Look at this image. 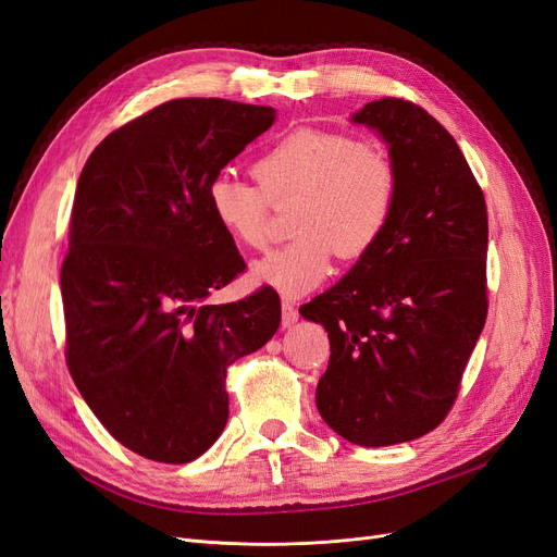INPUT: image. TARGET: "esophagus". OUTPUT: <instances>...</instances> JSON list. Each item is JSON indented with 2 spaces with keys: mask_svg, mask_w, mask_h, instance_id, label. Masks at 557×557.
Here are the masks:
<instances>
[{
  "mask_svg": "<svg viewBox=\"0 0 557 557\" xmlns=\"http://www.w3.org/2000/svg\"><path fill=\"white\" fill-rule=\"evenodd\" d=\"M281 325L283 327H290V325H295L297 323V318H299V311H297V307H295V301H290V299H283L281 301Z\"/></svg>",
  "mask_w": 557,
  "mask_h": 557,
  "instance_id": "1",
  "label": "esophagus"
}]
</instances>
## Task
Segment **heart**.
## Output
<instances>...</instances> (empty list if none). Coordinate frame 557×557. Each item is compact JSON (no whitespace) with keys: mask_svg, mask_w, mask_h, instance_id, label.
Here are the masks:
<instances>
[{"mask_svg":"<svg viewBox=\"0 0 557 557\" xmlns=\"http://www.w3.org/2000/svg\"><path fill=\"white\" fill-rule=\"evenodd\" d=\"M256 183L221 174L209 183V209L230 237L264 250L274 207L295 205L297 239L252 267V278L305 295L323 283L334 250L344 260L367 256L397 209L399 174L381 150L348 134L299 127L269 146L252 164Z\"/></svg>","mask_w":557,"mask_h":557,"instance_id":"obj_1","label":"heart"}]
</instances>
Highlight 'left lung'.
Instances as JSON below:
<instances>
[{"instance_id":"1","label":"left lung","mask_w":557,"mask_h":557,"mask_svg":"<svg viewBox=\"0 0 557 557\" xmlns=\"http://www.w3.org/2000/svg\"><path fill=\"white\" fill-rule=\"evenodd\" d=\"M399 174L383 239L299 313L323 323L315 387L325 423L358 446H393L448 416L487 315V211L460 146L407 99L364 104Z\"/></svg>"}]
</instances>
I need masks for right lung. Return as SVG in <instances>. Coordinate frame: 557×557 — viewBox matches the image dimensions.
Returning <instances> with one entry per match:
<instances>
[{"mask_svg":"<svg viewBox=\"0 0 557 557\" xmlns=\"http://www.w3.org/2000/svg\"><path fill=\"white\" fill-rule=\"evenodd\" d=\"M272 107L183 97L113 129L83 166L60 288L66 367L115 442L185 465L225 430L227 367L281 323L272 285L207 305L246 262L209 183L274 123Z\"/></svg>","mask_w":557,"mask_h":557,"instance_id":"obj_1","label":"right lung"}]
</instances>
